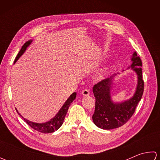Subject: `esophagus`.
Wrapping results in <instances>:
<instances>
[{
  "instance_id": "obj_1",
  "label": "esophagus",
  "mask_w": 160,
  "mask_h": 160,
  "mask_svg": "<svg viewBox=\"0 0 160 160\" xmlns=\"http://www.w3.org/2000/svg\"><path fill=\"white\" fill-rule=\"evenodd\" d=\"M82 96H89L90 92L88 89H84L82 91Z\"/></svg>"
}]
</instances>
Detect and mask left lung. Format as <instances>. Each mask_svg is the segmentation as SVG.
<instances>
[{
    "instance_id": "1",
    "label": "left lung",
    "mask_w": 160,
    "mask_h": 160,
    "mask_svg": "<svg viewBox=\"0 0 160 160\" xmlns=\"http://www.w3.org/2000/svg\"><path fill=\"white\" fill-rule=\"evenodd\" d=\"M132 64L128 69H132L138 75V85L134 96L130 100L120 103H114L111 98L112 76L100 81L93 87L96 98V107L92 116L94 124L98 127L110 130L124 125L133 115L137 105L144 92V82L142 79V60L134 52L131 58Z\"/></svg>"
}]
</instances>
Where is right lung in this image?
<instances>
[{"label":"right lung","mask_w":160,"mask_h":160,"mask_svg":"<svg viewBox=\"0 0 160 160\" xmlns=\"http://www.w3.org/2000/svg\"><path fill=\"white\" fill-rule=\"evenodd\" d=\"M32 40H28V42H26L25 44H24L21 49L20 50L19 53H18V55H17L16 58L14 63L18 60L19 58L22 55L23 53L25 52L27 47H28L30 44L32 43ZM76 93L74 92L71 95L70 97L68 98L67 101L64 102L63 106L60 108L59 112L56 114V116L53 118H52V120H50L49 122H45V123H35V122H32L31 121L28 120L27 119L24 118L22 115L18 113V111L16 108V110L17 111V113H18V115H20V116L23 118V120L28 123V124H29L30 127L34 129V130L40 132H43V133H50V132H53L55 131H57L58 129L62 126V124H63L64 118H65V115H67V113L68 111V108H69V107H70L71 102L76 99Z\"/></svg>","instance_id":"obj_1"}]
</instances>
